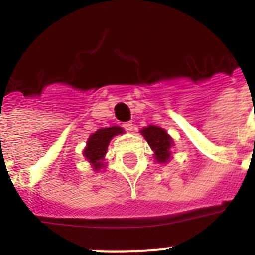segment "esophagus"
Here are the masks:
<instances>
[{
	"mask_svg": "<svg viewBox=\"0 0 255 255\" xmlns=\"http://www.w3.org/2000/svg\"><path fill=\"white\" fill-rule=\"evenodd\" d=\"M123 128L126 130V131H131L132 128H134V124L130 123V121H128V123L123 124Z\"/></svg>",
	"mask_w": 255,
	"mask_h": 255,
	"instance_id": "esophagus-1",
	"label": "esophagus"
}]
</instances>
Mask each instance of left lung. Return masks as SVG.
I'll use <instances>...</instances> for the list:
<instances>
[{
  "label": "left lung",
  "instance_id": "8db88e82",
  "mask_svg": "<svg viewBox=\"0 0 255 255\" xmlns=\"http://www.w3.org/2000/svg\"><path fill=\"white\" fill-rule=\"evenodd\" d=\"M140 132L154 152L155 161L159 163H166L170 158V149L173 145L172 139L168 136L167 132L154 125L144 128Z\"/></svg>",
  "mask_w": 255,
  "mask_h": 255
}]
</instances>
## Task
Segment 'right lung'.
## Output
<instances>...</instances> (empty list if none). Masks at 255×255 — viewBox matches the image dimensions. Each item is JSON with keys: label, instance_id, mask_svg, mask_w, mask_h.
Listing matches in <instances>:
<instances>
[{"label": "right lung", "instance_id": "obj_1", "mask_svg": "<svg viewBox=\"0 0 255 255\" xmlns=\"http://www.w3.org/2000/svg\"><path fill=\"white\" fill-rule=\"evenodd\" d=\"M124 130L120 126H111L106 129L97 130L91 138L88 139L87 148L84 149V155L88 161L93 164L94 170L102 167V161L107 152V147L114 136L123 134Z\"/></svg>", "mask_w": 255, "mask_h": 255}]
</instances>
